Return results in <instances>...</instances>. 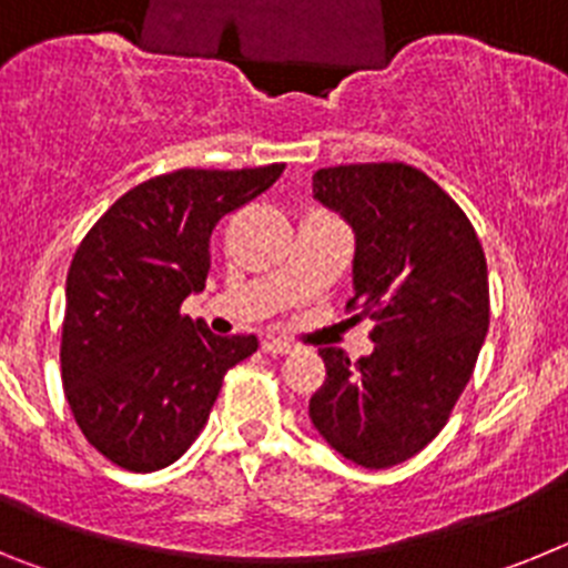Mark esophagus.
<instances>
[{"instance_id": "34e87169", "label": "esophagus", "mask_w": 568, "mask_h": 568, "mask_svg": "<svg viewBox=\"0 0 568 568\" xmlns=\"http://www.w3.org/2000/svg\"><path fill=\"white\" fill-rule=\"evenodd\" d=\"M264 353L287 355V353H293V344H287V341H281V338H267L264 341Z\"/></svg>"}]
</instances>
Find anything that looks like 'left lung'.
Returning <instances> with one entry per match:
<instances>
[{
  "label": "left lung",
  "mask_w": 568,
  "mask_h": 568,
  "mask_svg": "<svg viewBox=\"0 0 568 568\" xmlns=\"http://www.w3.org/2000/svg\"><path fill=\"white\" fill-rule=\"evenodd\" d=\"M313 195L355 233L346 310L375 321V349L321 346L327 378L310 398L321 438L364 469L404 464L440 433L489 329V278L464 210L418 168L341 164Z\"/></svg>",
  "instance_id": "left-lung-1"
}]
</instances>
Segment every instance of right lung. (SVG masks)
Wrapping results in <instances>:
<instances>
[{
	"instance_id": "add662e5",
	"label": "right lung",
	"mask_w": 568,
	"mask_h": 568,
	"mask_svg": "<svg viewBox=\"0 0 568 568\" xmlns=\"http://www.w3.org/2000/svg\"><path fill=\"white\" fill-rule=\"evenodd\" d=\"M281 173L284 164L155 175L79 244L59 361L70 413L110 464L155 471L182 458L224 373L258 349L255 335H213L182 315V301L204 290L215 224Z\"/></svg>"
}]
</instances>
